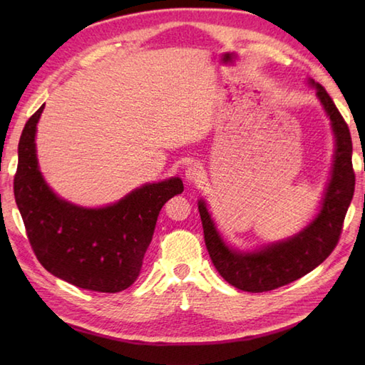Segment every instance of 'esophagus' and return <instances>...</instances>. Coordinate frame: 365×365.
<instances>
[{
	"label": "esophagus",
	"instance_id": "34e87169",
	"mask_svg": "<svg viewBox=\"0 0 365 365\" xmlns=\"http://www.w3.org/2000/svg\"><path fill=\"white\" fill-rule=\"evenodd\" d=\"M204 174V168L197 161H191L190 165L185 168V177H187L188 182H197Z\"/></svg>",
	"mask_w": 365,
	"mask_h": 365
}]
</instances>
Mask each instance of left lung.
Listing matches in <instances>:
<instances>
[{
  "label": "left lung",
  "mask_w": 365,
  "mask_h": 365,
  "mask_svg": "<svg viewBox=\"0 0 365 365\" xmlns=\"http://www.w3.org/2000/svg\"><path fill=\"white\" fill-rule=\"evenodd\" d=\"M307 83L315 88V96L329 118L336 145L329 180L314 220L282 242H273L254 251H240L222 238L205 200H197L205 246L213 265L230 285L240 290L252 293L274 290L311 273L336 247L351 204L354 170L350 130L322 84L311 78Z\"/></svg>",
  "instance_id": "8db88e82"
}]
</instances>
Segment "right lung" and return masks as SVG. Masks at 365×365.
Here are the masks:
<instances>
[{
  "mask_svg": "<svg viewBox=\"0 0 365 365\" xmlns=\"http://www.w3.org/2000/svg\"><path fill=\"white\" fill-rule=\"evenodd\" d=\"M42 105L26 122L19 143L15 202L37 260L63 281L102 293L133 284L143 268L161 207L180 195V177L145 183L120 200L88 208L54 192L37 161V122Z\"/></svg>",
  "mask_w": 365,
  "mask_h": 365,
  "instance_id": "add662e5",
  "label": "right lung"
}]
</instances>
